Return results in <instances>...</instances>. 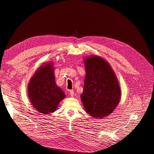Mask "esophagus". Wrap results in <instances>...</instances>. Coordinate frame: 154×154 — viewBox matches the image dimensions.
<instances>
[{
  "label": "esophagus",
  "instance_id": "1",
  "mask_svg": "<svg viewBox=\"0 0 154 154\" xmlns=\"http://www.w3.org/2000/svg\"><path fill=\"white\" fill-rule=\"evenodd\" d=\"M69 92H70V95H71V96H74V92L72 91V90H71V91H69Z\"/></svg>",
  "mask_w": 154,
  "mask_h": 154
}]
</instances>
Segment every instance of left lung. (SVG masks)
Instances as JSON below:
<instances>
[{
	"instance_id": "left-lung-1",
	"label": "left lung",
	"mask_w": 154,
	"mask_h": 154,
	"mask_svg": "<svg viewBox=\"0 0 154 154\" xmlns=\"http://www.w3.org/2000/svg\"><path fill=\"white\" fill-rule=\"evenodd\" d=\"M83 62L86 74L81 100L88 114L102 119L119 104L122 91L118 80L109 62L102 57L90 56Z\"/></svg>"
}]
</instances>
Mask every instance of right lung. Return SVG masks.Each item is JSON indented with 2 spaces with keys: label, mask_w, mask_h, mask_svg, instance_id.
I'll list each match as a JSON object with an SVG mask.
<instances>
[{
  "label": "right lung",
  "mask_w": 154,
  "mask_h": 154,
  "mask_svg": "<svg viewBox=\"0 0 154 154\" xmlns=\"http://www.w3.org/2000/svg\"><path fill=\"white\" fill-rule=\"evenodd\" d=\"M32 105L41 114H48L57 110L66 94L56 84L53 62L44 63L36 70L27 87Z\"/></svg>",
  "instance_id": "obj_1"
}]
</instances>
